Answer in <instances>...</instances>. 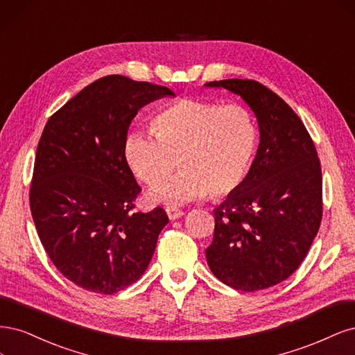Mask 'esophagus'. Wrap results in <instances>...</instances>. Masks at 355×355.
I'll use <instances>...</instances> for the list:
<instances>
[{"instance_id":"1","label":"esophagus","mask_w":355,"mask_h":355,"mask_svg":"<svg viewBox=\"0 0 355 355\" xmlns=\"http://www.w3.org/2000/svg\"><path fill=\"white\" fill-rule=\"evenodd\" d=\"M166 214H168V218L173 220V221L180 218V216L184 215V212H182L181 209H178L177 207H166Z\"/></svg>"}]
</instances>
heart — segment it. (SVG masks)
Masks as SVG:
<instances>
[{
    "label": "heart",
    "instance_id": "b5f03b06",
    "mask_svg": "<svg viewBox=\"0 0 355 355\" xmlns=\"http://www.w3.org/2000/svg\"><path fill=\"white\" fill-rule=\"evenodd\" d=\"M152 132L137 131L125 141V161L135 177L156 186L180 165L184 169L152 190L150 199L184 203L227 196L243 184L252 166L257 122L246 106L181 98L159 112Z\"/></svg>",
    "mask_w": 355,
    "mask_h": 355
}]
</instances>
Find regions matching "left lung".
<instances>
[{
  "mask_svg": "<svg viewBox=\"0 0 355 355\" xmlns=\"http://www.w3.org/2000/svg\"><path fill=\"white\" fill-rule=\"evenodd\" d=\"M254 110L259 146L245 182L214 211L205 250L214 276L243 292L271 288L301 266L323 215L322 166L305 125L291 106L252 79H223Z\"/></svg>",
  "mask_w": 355,
  "mask_h": 355,
  "instance_id": "8db88e82",
  "label": "left lung"
}]
</instances>
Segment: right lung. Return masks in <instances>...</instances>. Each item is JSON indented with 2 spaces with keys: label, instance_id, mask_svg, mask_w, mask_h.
<instances>
[{
  "label": "right lung",
  "instance_id": "add662e5",
  "mask_svg": "<svg viewBox=\"0 0 355 355\" xmlns=\"http://www.w3.org/2000/svg\"><path fill=\"white\" fill-rule=\"evenodd\" d=\"M165 96L175 94L109 75L45 123L29 191L32 218L55 268L85 291L112 295L139 280L168 224L161 207L134 211L141 189L123 153L137 112Z\"/></svg>",
  "mask_w": 355,
  "mask_h": 355
}]
</instances>
